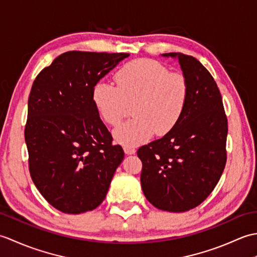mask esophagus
I'll list each match as a JSON object with an SVG mask.
<instances>
[{"label": "esophagus", "instance_id": "1", "mask_svg": "<svg viewBox=\"0 0 257 257\" xmlns=\"http://www.w3.org/2000/svg\"><path fill=\"white\" fill-rule=\"evenodd\" d=\"M123 151L125 155H135L136 154L135 148H133V147H128V146L123 147Z\"/></svg>", "mask_w": 257, "mask_h": 257}]
</instances>
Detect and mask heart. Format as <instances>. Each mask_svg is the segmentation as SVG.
Returning a JSON list of instances; mask_svg holds the SVG:
<instances>
[{"mask_svg": "<svg viewBox=\"0 0 257 257\" xmlns=\"http://www.w3.org/2000/svg\"><path fill=\"white\" fill-rule=\"evenodd\" d=\"M117 86L99 80L92 88L96 110L106 123L117 125L127 103L135 101L134 119L113 132L119 144L135 147L154 134L163 136L180 121L189 99V84L180 73H169L165 65L152 59H136L114 74Z\"/></svg>", "mask_w": 257, "mask_h": 257, "instance_id": "1", "label": "heart"}]
</instances>
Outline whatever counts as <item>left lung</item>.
Returning <instances> with one entry per match:
<instances>
[{"instance_id": "obj_1", "label": "left lung", "mask_w": 257, "mask_h": 257, "mask_svg": "<svg viewBox=\"0 0 257 257\" xmlns=\"http://www.w3.org/2000/svg\"><path fill=\"white\" fill-rule=\"evenodd\" d=\"M161 56L179 61L189 99L170 133L139 148L141 189L157 209L185 212L210 195L224 170L227 119L215 80L198 59L181 53Z\"/></svg>"}]
</instances>
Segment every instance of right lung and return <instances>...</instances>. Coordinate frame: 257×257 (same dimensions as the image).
<instances>
[{"label": "right lung", "instance_id": "right-lung-1", "mask_svg": "<svg viewBox=\"0 0 257 257\" xmlns=\"http://www.w3.org/2000/svg\"><path fill=\"white\" fill-rule=\"evenodd\" d=\"M124 53L67 52L33 83L25 143L33 182L58 211L79 214L105 200L124 158L103 124L92 88L127 58Z\"/></svg>", "mask_w": 257, "mask_h": 257}]
</instances>
